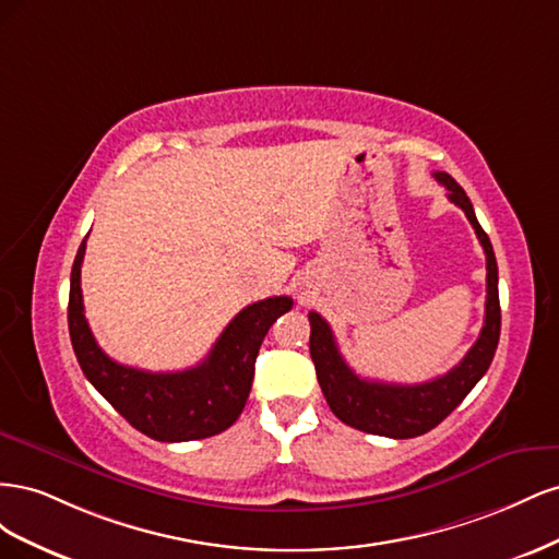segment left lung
Returning a JSON list of instances; mask_svg holds the SVG:
<instances>
[{
    "label": "left lung",
    "instance_id": "left-lung-1",
    "mask_svg": "<svg viewBox=\"0 0 559 559\" xmlns=\"http://www.w3.org/2000/svg\"><path fill=\"white\" fill-rule=\"evenodd\" d=\"M450 191L448 198L456 207H462L466 218L476 230L487 259V300H485V324L466 357L445 376L433 378L421 384H389L378 380L359 378L345 364L337 349L335 335L326 319L310 312V357L314 361L317 380L326 396L333 415L345 425L386 438H415L431 431L460 405L478 380L487 373L495 359L501 333V308H499V270L492 242L480 228L476 212L464 189L445 173H433Z\"/></svg>",
    "mask_w": 559,
    "mask_h": 559
}]
</instances>
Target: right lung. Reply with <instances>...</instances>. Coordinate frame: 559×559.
Masks as SVG:
<instances>
[{"mask_svg": "<svg viewBox=\"0 0 559 559\" xmlns=\"http://www.w3.org/2000/svg\"><path fill=\"white\" fill-rule=\"evenodd\" d=\"M86 240L81 242L70 277L72 347L88 382L130 425L154 441H198L226 431L240 417L251 392L253 364L273 321L289 312L294 300L275 296L247 306L218 335L210 354L198 366L177 373H148L114 361L95 343L83 314L81 263Z\"/></svg>", "mask_w": 559, "mask_h": 559, "instance_id": "add662e5", "label": "right lung"}]
</instances>
